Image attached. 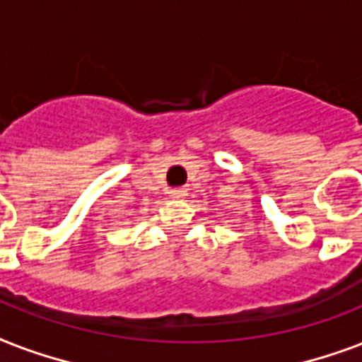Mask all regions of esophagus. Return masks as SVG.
Instances as JSON below:
<instances>
[{
	"label": "esophagus",
	"instance_id": "1",
	"mask_svg": "<svg viewBox=\"0 0 362 362\" xmlns=\"http://www.w3.org/2000/svg\"><path fill=\"white\" fill-rule=\"evenodd\" d=\"M187 192H189L187 189H172L170 190V196H172V198H185Z\"/></svg>",
	"mask_w": 362,
	"mask_h": 362
}]
</instances>
